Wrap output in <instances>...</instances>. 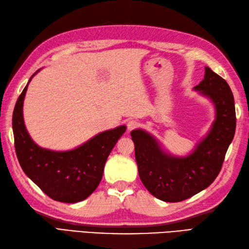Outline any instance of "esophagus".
<instances>
[{
    "label": "esophagus",
    "instance_id": "esophagus-1",
    "mask_svg": "<svg viewBox=\"0 0 249 249\" xmlns=\"http://www.w3.org/2000/svg\"><path fill=\"white\" fill-rule=\"evenodd\" d=\"M138 126H139V123L137 122V121H129V122L127 123V130L131 131L133 129H136Z\"/></svg>",
    "mask_w": 249,
    "mask_h": 249
}]
</instances>
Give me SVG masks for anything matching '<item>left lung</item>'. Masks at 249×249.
<instances>
[{
  "label": "left lung",
  "instance_id": "8db88e82",
  "mask_svg": "<svg viewBox=\"0 0 249 249\" xmlns=\"http://www.w3.org/2000/svg\"><path fill=\"white\" fill-rule=\"evenodd\" d=\"M194 90L212 101L214 121L187 156H174L144 129L131 131L139 176L149 193L164 202H180L207 188L218 177L234 137L235 109L227 82L205 67Z\"/></svg>",
  "mask_w": 249,
  "mask_h": 249
}]
</instances>
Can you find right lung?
Masks as SVG:
<instances>
[{
	"label": "right lung",
	"instance_id": "obj_1",
	"mask_svg": "<svg viewBox=\"0 0 249 249\" xmlns=\"http://www.w3.org/2000/svg\"><path fill=\"white\" fill-rule=\"evenodd\" d=\"M29 79L18 97L12 129L18 163L29 179L54 201L76 203L85 200L97 189L103 176L108 156L126 130L125 125L98 133L78 147L65 151L43 148L28 133L24 123L23 104Z\"/></svg>",
	"mask_w": 249,
	"mask_h": 249
}]
</instances>
